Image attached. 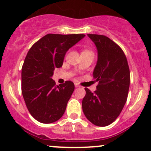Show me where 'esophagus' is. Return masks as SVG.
<instances>
[{
  "mask_svg": "<svg viewBox=\"0 0 151 151\" xmlns=\"http://www.w3.org/2000/svg\"><path fill=\"white\" fill-rule=\"evenodd\" d=\"M74 86H75V88H79V87H80V85L77 84V83H75V84H74Z\"/></svg>",
  "mask_w": 151,
  "mask_h": 151,
  "instance_id": "obj_1",
  "label": "esophagus"
}]
</instances>
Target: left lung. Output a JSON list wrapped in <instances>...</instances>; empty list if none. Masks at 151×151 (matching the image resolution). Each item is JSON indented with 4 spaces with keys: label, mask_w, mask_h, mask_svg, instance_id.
Masks as SVG:
<instances>
[{
    "label": "left lung",
    "mask_w": 151,
    "mask_h": 151,
    "mask_svg": "<svg viewBox=\"0 0 151 151\" xmlns=\"http://www.w3.org/2000/svg\"><path fill=\"white\" fill-rule=\"evenodd\" d=\"M98 52L93 76L99 85L92 93L88 88L82 106L93 124L106 126L116 120L126 102L130 85L127 59L116 43L103 35L88 34Z\"/></svg>",
    "instance_id": "1"
}]
</instances>
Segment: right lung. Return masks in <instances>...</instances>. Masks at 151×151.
I'll return each instance as SVG.
<instances>
[{"mask_svg": "<svg viewBox=\"0 0 151 151\" xmlns=\"http://www.w3.org/2000/svg\"><path fill=\"white\" fill-rule=\"evenodd\" d=\"M84 34L49 33L36 42L27 54L22 68V93L30 115L39 122L58 121L74 90L71 81L56 85L55 68L62 66L66 52Z\"/></svg>", "mask_w": 151, "mask_h": 151, "instance_id": "1", "label": "right lung"}]
</instances>
